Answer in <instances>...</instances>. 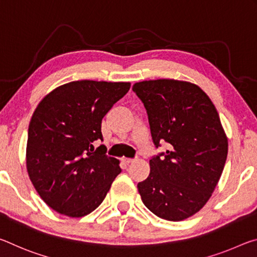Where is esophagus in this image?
<instances>
[{
    "label": "esophagus",
    "instance_id": "obj_1",
    "mask_svg": "<svg viewBox=\"0 0 257 257\" xmlns=\"http://www.w3.org/2000/svg\"><path fill=\"white\" fill-rule=\"evenodd\" d=\"M121 162L126 164V165H130V164H132L134 161H133V159H130V158H121Z\"/></svg>",
    "mask_w": 257,
    "mask_h": 257
}]
</instances>
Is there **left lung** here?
<instances>
[{"instance_id":"left-lung-1","label":"left lung","mask_w":257,"mask_h":257,"mask_svg":"<svg viewBox=\"0 0 257 257\" xmlns=\"http://www.w3.org/2000/svg\"><path fill=\"white\" fill-rule=\"evenodd\" d=\"M133 91L148 113L156 147L170 149L149 161L150 173L138 183L149 211L183 221L211 198L228 156V138L212 100L196 84L178 79L138 82Z\"/></svg>"}]
</instances>
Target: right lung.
Wrapping results in <instances>:
<instances>
[{"label":"right lung","mask_w":257,"mask_h":257,"mask_svg":"<svg viewBox=\"0 0 257 257\" xmlns=\"http://www.w3.org/2000/svg\"><path fill=\"white\" fill-rule=\"evenodd\" d=\"M131 87L128 82L75 81L46 94L28 127L26 167L35 190L53 211L82 217L102 203L121 170L93 142L101 121Z\"/></svg>","instance_id":"1"}]
</instances>
